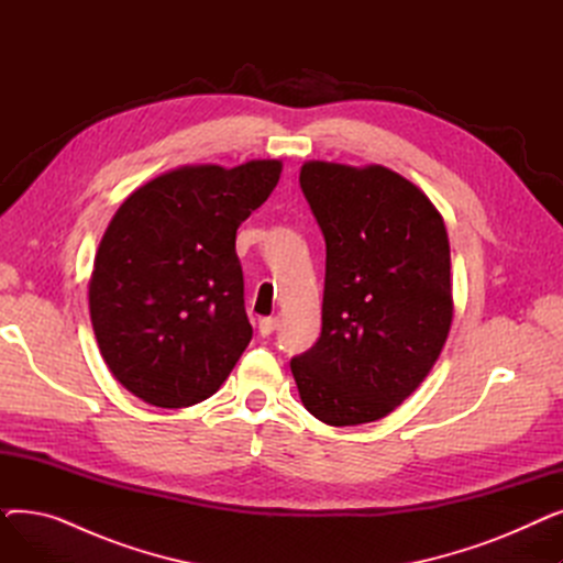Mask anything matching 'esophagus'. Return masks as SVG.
Returning <instances> with one entry per match:
<instances>
[{
    "instance_id": "1",
    "label": "esophagus",
    "mask_w": 563,
    "mask_h": 563,
    "mask_svg": "<svg viewBox=\"0 0 563 563\" xmlns=\"http://www.w3.org/2000/svg\"><path fill=\"white\" fill-rule=\"evenodd\" d=\"M278 329V317H262L260 319V335L269 338Z\"/></svg>"
}]
</instances>
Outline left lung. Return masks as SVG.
Instances as JSON below:
<instances>
[{
  "label": "left lung",
  "instance_id": "8db88e82",
  "mask_svg": "<svg viewBox=\"0 0 563 563\" xmlns=\"http://www.w3.org/2000/svg\"><path fill=\"white\" fill-rule=\"evenodd\" d=\"M299 183L327 242L321 335L289 361L331 427L386 418L427 378L452 327L445 221L386 166L306 162Z\"/></svg>",
  "mask_w": 563,
  "mask_h": 563
}]
</instances>
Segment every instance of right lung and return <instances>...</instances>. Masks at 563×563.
Listing matches in <instances>:
<instances>
[{
  "mask_svg": "<svg viewBox=\"0 0 563 563\" xmlns=\"http://www.w3.org/2000/svg\"><path fill=\"white\" fill-rule=\"evenodd\" d=\"M278 159L168 170L113 214L88 283L102 358L159 408L212 397L253 338L236 228L280 180Z\"/></svg>",
  "mask_w": 563,
  "mask_h": 563,
  "instance_id": "obj_1",
  "label": "right lung"
}]
</instances>
